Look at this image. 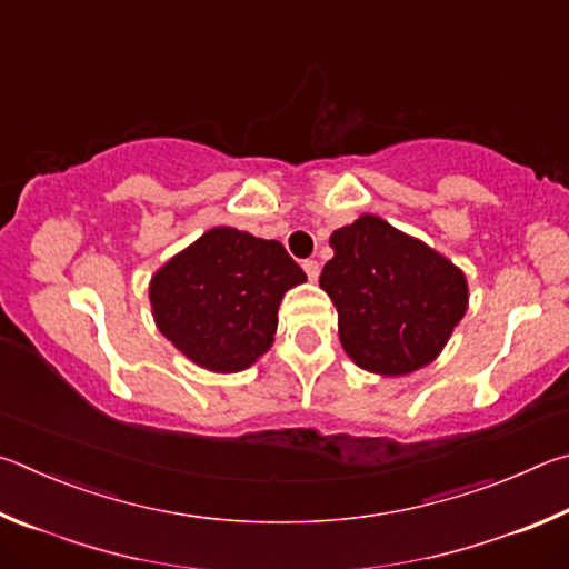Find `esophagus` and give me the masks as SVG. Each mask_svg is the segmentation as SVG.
<instances>
[{"label":"esophagus","instance_id":"1","mask_svg":"<svg viewBox=\"0 0 569 569\" xmlns=\"http://www.w3.org/2000/svg\"><path fill=\"white\" fill-rule=\"evenodd\" d=\"M303 271H306L308 278H311V281H319L321 268H319V263H316V261H303Z\"/></svg>","mask_w":569,"mask_h":569}]
</instances>
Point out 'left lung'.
<instances>
[{"mask_svg":"<svg viewBox=\"0 0 569 569\" xmlns=\"http://www.w3.org/2000/svg\"><path fill=\"white\" fill-rule=\"evenodd\" d=\"M319 283L339 313L349 359L379 377H407L445 349L469 306L461 268L379 216L331 233Z\"/></svg>","mask_w":569,"mask_h":569,"instance_id":"1","label":"left lung"}]
</instances>
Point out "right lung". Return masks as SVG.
<instances>
[{
  "label": "right lung",
  "instance_id": "add662e5",
  "mask_svg": "<svg viewBox=\"0 0 569 569\" xmlns=\"http://www.w3.org/2000/svg\"><path fill=\"white\" fill-rule=\"evenodd\" d=\"M303 281L301 266L278 240L218 226L150 278L152 319L200 369L236 373L271 349L278 306Z\"/></svg>",
  "mask_w": 569,
  "mask_h": 569
}]
</instances>
